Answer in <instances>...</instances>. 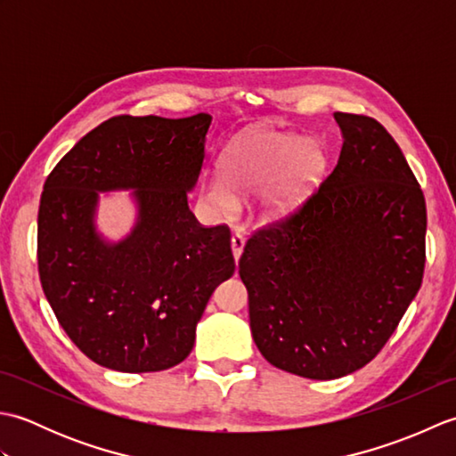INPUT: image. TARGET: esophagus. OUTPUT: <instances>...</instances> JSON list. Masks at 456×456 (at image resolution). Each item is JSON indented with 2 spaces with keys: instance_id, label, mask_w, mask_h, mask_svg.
Returning <instances> with one entry per match:
<instances>
[{
  "instance_id": "obj_1",
  "label": "esophagus",
  "mask_w": 456,
  "mask_h": 456,
  "mask_svg": "<svg viewBox=\"0 0 456 456\" xmlns=\"http://www.w3.org/2000/svg\"><path fill=\"white\" fill-rule=\"evenodd\" d=\"M243 247H245V237L240 235V233H233V237H231V250H233L235 260L240 258V253H243Z\"/></svg>"
}]
</instances>
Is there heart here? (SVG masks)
<instances>
[{"instance_id":"obj_1","label":"heart","mask_w":456,"mask_h":456,"mask_svg":"<svg viewBox=\"0 0 456 456\" xmlns=\"http://www.w3.org/2000/svg\"><path fill=\"white\" fill-rule=\"evenodd\" d=\"M323 170L325 154L315 141L297 133L247 131L227 144L221 176H209L203 193L213 209L229 216L240 206L239 196L258 191V216L282 219L302 206Z\"/></svg>"}]
</instances>
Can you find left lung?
Wrapping results in <instances>:
<instances>
[{
    "label": "left lung",
    "mask_w": 456,
    "mask_h": 456,
    "mask_svg": "<svg viewBox=\"0 0 456 456\" xmlns=\"http://www.w3.org/2000/svg\"><path fill=\"white\" fill-rule=\"evenodd\" d=\"M333 118L335 168L296 211L258 227L239 260L258 351L312 380L370 362L425 268L428 209L398 142L366 115Z\"/></svg>",
    "instance_id": "1"
}]
</instances>
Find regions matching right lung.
<instances>
[{
	"label": "right lung",
	"mask_w": 456,
	"mask_h": 456,
	"mask_svg": "<svg viewBox=\"0 0 456 456\" xmlns=\"http://www.w3.org/2000/svg\"><path fill=\"white\" fill-rule=\"evenodd\" d=\"M208 113L118 115L66 152L45 182L37 260L43 292L70 341L95 364L159 372L180 364L213 289L233 276L231 231L188 208ZM134 187L140 219L121 244L94 233L97 191Z\"/></svg>",
	"instance_id": "obj_1"
}]
</instances>
